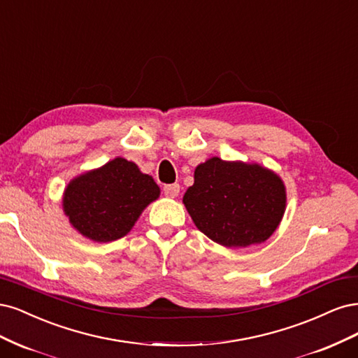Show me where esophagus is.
Returning <instances> with one entry per match:
<instances>
[{
    "label": "esophagus",
    "instance_id": "obj_1",
    "mask_svg": "<svg viewBox=\"0 0 358 358\" xmlns=\"http://www.w3.org/2000/svg\"><path fill=\"white\" fill-rule=\"evenodd\" d=\"M164 193L166 198H177L178 193H180V186L178 184H166V186L164 187Z\"/></svg>",
    "mask_w": 358,
    "mask_h": 358
}]
</instances>
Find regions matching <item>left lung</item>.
<instances>
[{
  "mask_svg": "<svg viewBox=\"0 0 358 358\" xmlns=\"http://www.w3.org/2000/svg\"><path fill=\"white\" fill-rule=\"evenodd\" d=\"M182 203L202 234L236 248L271 238L282 220L287 194L282 180L268 168L211 157L196 166Z\"/></svg>",
  "mask_w": 358,
  "mask_h": 358,
  "instance_id": "8db88e82",
  "label": "left lung"
}]
</instances>
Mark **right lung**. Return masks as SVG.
<instances>
[{
    "label": "right lung",
    "mask_w": 358,
    "mask_h": 358,
    "mask_svg": "<svg viewBox=\"0 0 358 358\" xmlns=\"http://www.w3.org/2000/svg\"><path fill=\"white\" fill-rule=\"evenodd\" d=\"M159 194L153 177L116 157L68 182L62 206L78 234L95 242H111L128 234Z\"/></svg>",
    "instance_id": "add662e5"
}]
</instances>
